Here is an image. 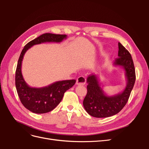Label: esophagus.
<instances>
[{"label":"esophagus","instance_id":"esophagus-1","mask_svg":"<svg viewBox=\"0 0 149 149\" xmlns=\"http://www.w3.org/2000/svg\"><path fill=\"white\" fill-rule=\"evenodd\" d=\"M86 82V79L83 76H79L76 79V84L78 85H84Z\"/></svg>","mask_w":149,"mask_h":149}]
</instances>
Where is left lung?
<instances>
[{
	"mask_svg": "<svg viewBox=\"0 0 149 149\" xmlns=\"http://www.w3.org/2000/svg\"><path fill=\"white\" fill-rule=\"evenodd\" d=\"M118 56L114 62L125 70L127 84L123 92L114 96H107L99 81L98 76L91 74L87 78V94L84 99L83 106L88 113L95 118H107L118 114L127 103L136 81L134 62L130 53L118 43Z\"/></svg>",
	"mask_w": 149,
	"mask_h": 149,
	"instance_id": "8db88e82",
	"label": "left lung"
}]
</instances>
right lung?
Masks as SVG:
<instances>
[{
  "instance_id": "add662e5",
  "label": "right lung",
  "mask_w": 149,
  "mask_h": 149,
  "mask_svg": "<svg viewBox=\"0 0 149 149\" xmlns=\"http://www.w3.org/2000/svg\"><path fill=\"white\" fill-rule=\"evenodd\" d=\"M66 35L44 33L31 40L24 47L20 53L15 71V86L22 104L36 114L47 113L59 104L64 93L75 84V79L60 81L43 88H31L26 83L22 74V62L26 52L35 45L45 42H61Z\"/></svg>"
}]
</instances>
